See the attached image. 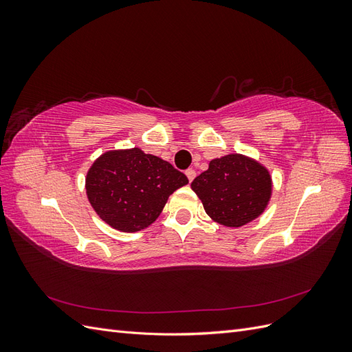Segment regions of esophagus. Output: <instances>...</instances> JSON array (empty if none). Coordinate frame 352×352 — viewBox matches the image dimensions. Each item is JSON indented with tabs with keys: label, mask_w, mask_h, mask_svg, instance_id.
Masks as SVG:
<instances>
[{
	"label": "esophagus",
	"mask_w": 352,
	"mask_h": 352,
	"mask_svg": "<svg viewBox=\"0 0 352 352\" xmlns=\"http://www.w3.org/2000/svg\"><path fill=\"white\" fill-rule=\"evenodd\" d=\"M185 175H186V177H188L189 182H192V180H194V179H195V176H197V173H195V170H194V168H188L186 172H185Z\"/></svg>",
	"instance_id": "esophagus-1"
}]
</instances>
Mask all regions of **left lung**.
Returning <instances> with one entry per match:
<instances>
[{
	"instance_id": "8db88e82",
	"label": "left lung",
	"mask_w": 352,
	"mask_h": 352,
	"mask_svg": "<svg viewBox=\"0 0 352 352\" xmlns=\"http://www.w3.org/2000/svg\"><path fill=\"white\" fill-rule=\"evenodd\" d=\"M190 188L212 220L228 228H241L261 216L267 207L272 176L254 158L229 154L211 160Z\"/></svg>"
}]
</instances>
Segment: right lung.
Wrapping results in <instances>:
<instances>
[{
	"label": "right lung",
	"instance_id": "obj_1",
	"mask_svg": "<svg viewBox=\"0 0 352 352\" xmlns=\"http://www.w3.org/2000/svg\"><path fill=\"white\" fill-rule=\"evenodd\" d=\"M186 184L188 177L168 162L131 148L95 160L85 188L92 208L107 225L138 232L154 223L168 197Z\"/></svg>",
	"mask_w": 352,
	"mask_h": 352
}]
</instances>
